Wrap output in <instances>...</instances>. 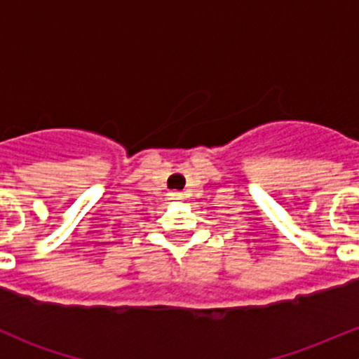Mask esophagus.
I'll use <instances>...</instances> for the list:
<instances>
[{
    "instance_id": "34e87169",
    "label": "esophagus",
    "mask_w": 359,
    "mask_h": 359,
    "mask_svg": "<svg viewBox=\"0 0 359 359\" xmlns=\"http://www.w3.org/2000/svg\"><path fill=\"white\" fill-rule=\"evenodd\" d=\"M168 200H182V193H179V191H170Z\"/></svg>"
}]
</instances>
